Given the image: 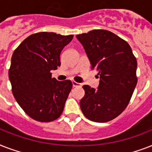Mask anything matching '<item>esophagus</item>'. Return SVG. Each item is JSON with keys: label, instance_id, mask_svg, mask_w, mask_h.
Wrapping results in <instances>:
<instances>
[{"label": "esophagus", "instance_id": "34e87169", "mask_svg": "<svg viewBox=\"0 0 152 152\" xmlns=\"http://www.w3.org/2000/svg\"><path fill=\"white\" fill-rule=\"evenodd\" d=\"M72 86L74 88H77V87H81V83H77L76 81H72Z\"/></svg>", "mask_w": 152, "mask_h": 152}]
</instances>
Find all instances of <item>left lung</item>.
Wrapping results in <instances>:
<instances>
[{
	"label": "left lung",
	"mask_w": 152,
	"mask_h": 152,
	"mask_svg": "<svg viewBox=\"0 0 152 152\" xmlns=\"http://www.w3.org/2000/svg\"><path fill=\"white\" fill-rule=\"evenodd\" d=\"M76 38L100 79L97 90L83 86L81 110L92 121H110L125 110L131 99L137 83V59L127 42L106 30H93Z\"/></svg>",
	"instance_id": "1"
}]
</instances>
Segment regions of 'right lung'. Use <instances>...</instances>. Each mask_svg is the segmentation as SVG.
<instances>
[{"label": "right lung", "mask_w": 152, "mask_h": 152, "mask_svg": "<svg viewBox=\"0 0 152 152\" xmlns=\"http://www.w3.org/2000/svg\"><path fill=\"white\" fill-rule=\"evenodd\" d=\"M72 34L39 32L25 39L13 53L8 71L15 100L27 115L50 122L61 115L72 83L52 78L61 65L60 55Z\"/></svg>", "instance_id": "right-lung-1"}]
</instances>
